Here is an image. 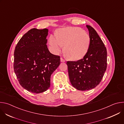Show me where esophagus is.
I'll list each match as a JSON object with an SVG mask.
<instances>
[{
    "label": "esophagus",
    "mask_w": 124,
    "mask_h": 124,
    "mask_svg": "<svg viewBox=\"0 0 124 124\" xmlns=\"http://www.w3.org/2000/svg\"><path fill=\"white\" fill-rule=\"evenodd\" d=\"M60 61L61 62H65V60L64 59H63L62 58H60Z\"/></svg>",
    "instance_id": "34e87169"
}]
</instances>
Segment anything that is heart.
I'll list each match as a JSON object with an SVG mask.
<instances>
[{
    "instance_id": "obj_1",
    "label": "heart",
    "mask_w": 124,
    "mask_h": 124,
    "mask_svg": "<svg viewBox=\"0 0 124 124\" xmlns=\"http://www.w3.org/2000/svg\"><path fill=\"white\" fill-rule=\"evenodd\" d=\"M49 45L52 51L58 54L64 46L65 55L71 60L83 58L89 50L91 39L89 35L82 29L76 27L61 28L56 33V36L51 35Z\"/></svg>"
}]
</instances>
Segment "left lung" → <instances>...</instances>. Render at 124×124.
<instances>
[{
  "label": "left lung",
  "mask_w": 124,
  "mask_h": 124,
  "mask_svg": "<svg viewBox=\"0 0 124 124\" xmlns=\"http://www.w3.org/2000/svg\"><path fill=\"white\" fill-rule=\"evenodd\" d=\"M91 39L90 47L83 58L68 61L70 83L81 91L91 90L101 82L107 68V51L96 31L86 25Z\"/></svg>",
  "instance_id": "obj_1"
}]
</instances>
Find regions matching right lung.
<instances>
[{
  "instance_id": "add662e5",
  "label": "right lung",
  "mask_w": 124,
  "mask_h": 124,
  "mask_svg": "<svg viewBox=\"0 0 124 124\" xmlns=\"http://www.w3.org/2000/svg\"><path fill=\"white\" fill-rule=\"evenodd\" d=\"M48 30L33 28L17 43L14 51V69L21 85L33 93L46 91L51 74L60 64V56L46 46Z\"/></svg>"
}]
</instances>
